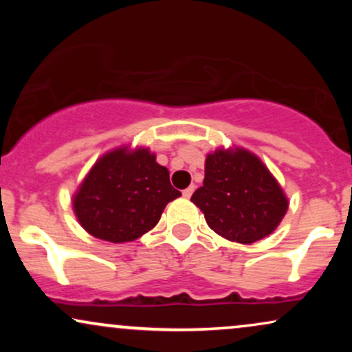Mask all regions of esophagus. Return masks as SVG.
Wrapping results in <instances>:
<instances>
[{"instance_id":"esophagus-1","label":"esophagus","mask_w":352,"mask_h":352,"mask_svg":"<svg viewBox=\"0 0 352 352\" xmlns=\"http://www.w3.org/2000/svg\"><path fill=\"white\" fill-rule=\"evenodd\" d=\"M195 192V185H190L188 188H185L184 192H182V195L185 197V199H190V197H192V193Z\"/></svg>"}]
</instances>
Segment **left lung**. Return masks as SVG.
<instances>
[{"instance_id": "1", "label": "left lung", "mask_w": 352, "mask_h": 352, "mask_svg": "<svg viewBox=\"0 0 352 352\" xmlns=\"http://www.w3.org/2000/svg\"><path fill=\"white\" fill-rule=\"evenodd\" d=\"M192 201L217 235L243 245L272 235L289 205L260 157L235 145L207 153L204 187Z\"/></svg>"}]
</instances>
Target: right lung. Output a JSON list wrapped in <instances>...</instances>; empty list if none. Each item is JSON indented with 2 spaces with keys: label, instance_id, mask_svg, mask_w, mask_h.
Segmentation results:
<instances>
[{
  "label": "right lung",
  "instance_id": "obj_1",
  "mask_svg": "<svg viewBox=\"0 0 352 352\" xmlns=\"http://www.w3.org/2000/svg\"><path fill=\"white\" fill-rule=\"evenodd\" d=\"M148 147L120 145L100 155L72 195V210L89 235L111 243L140 238L182 193Z\"/></svg>",
  "mask_w": 352,
  "mask_h": 352
}]
</instances>
